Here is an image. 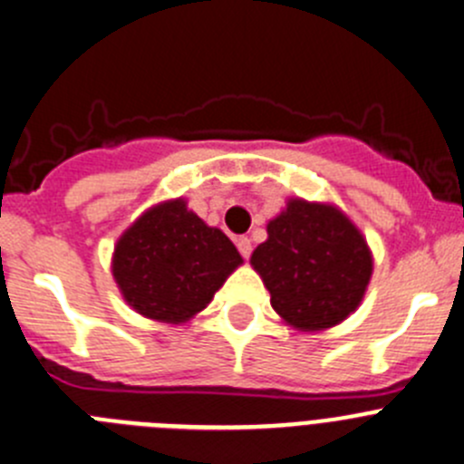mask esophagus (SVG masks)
I'll list each match as a JSON object with an SVG mask.
<instances>
[{
	"mask_svg": "<svg viewBox=\"0 0 464 464\" xmlns=\"http://www.w3.org/2000/svg\"><path fill=\"white\" fill-rule=\"evenodd\" d=\"M237 248H239L241 257L248 259V257H250V253H253V241H250L248 237H241V239L237 241Z\"/></svg>",
	"mask_w": 464,
	"mask_h": 464,
	"instance_id": "esophagus-1",
	"label": "esophagus"
}]
</instances>
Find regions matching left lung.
Masks as SVG:
<instances>
[{
  "instance_id": "8db88e82",
  "label": "left lung",
  "mask_w": 464,
  "mask_h": 464,
  "mask_svg": "<svg viewBox=\"0 0 464 464\" xmlns=\"http://www.w3.org/2000/svg\"><path fill=\"white\" fill-rule=\"evenodd\" d=\"M250 264L282 319L303 333L333 328L360 307L373 273L367 239L339 207L291 198L268 220Z\"/></svg>"
}]
</instances>
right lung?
Returning a JSON list of instances; mask_svg holds the SVG:
<instances>
[{"instance_id":"1","label":"right lung","mask_w":464,"mask_h":464,"mask_svg":"<svg viewBox=\"0 0 464 464\" xmlns=\"http://www.w3.org/2000/svg\"><path fill=\"white\" fill-rule=\"evenodd\" d=\"M241 264L235 244L178 198L150 207L122 232L111 273L127 305L145 319L184 324Z\"/></svg>"}]
</instances>
